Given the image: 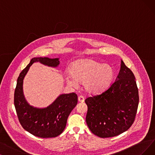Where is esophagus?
Segmentation results:
<instances>
[{
	"mask_svg": "<svg viewBox=\"0 0 155 155\" xmlns=\"http://www.w3.org/2000/svg\"><path fill=\"white\" fill-rule=\"evenodd\" d=\"M78 101L79 102H84V98L83 97V96H79L78 97Z\"/></svg>",
	"mask_w": 155,
	"mask_h": 155,
	"instance_id": "esophagus-1",
	"label": "esophagus"
}]
</instances>
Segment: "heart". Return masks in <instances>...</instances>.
Instances as JSON below:
<instances>
[{"label":"heart","instance_id":"heart-1","mask_svg":"<svg viewBox=\"0 0 155 155\" xmlns=\"http://www.w3.org/2000/svg\"><path fill=\"white\" fill-rule=\"evenodd\" d=\"M70 74L65 75L67 83L72 87L83 84L84 90L89 94H97L113 83L115 77L114 67L91 58L79 59L71 64Z\"/></svg>","mask_w":155,"mask_h":155}]
</instances>
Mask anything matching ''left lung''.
<instances>
[{"label": "left lung", "mask_w": 155, "mask_h": 155, "mask_svg": "<svg viewBox=\"0 0 155 155\" xmlns=\"http://www.w3.org/2000/svg\"><path fill=\"white\" fill-rule=\"evenodd\" d=\"M139 100L135 76L121 60L120 72L114 83L101 95L85 100L88 106L86 124L98 137L118 135L133 124Z\"/></svg>", "instance_id": "8db88e82"}]
</instances>
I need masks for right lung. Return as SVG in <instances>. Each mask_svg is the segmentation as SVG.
Returning <instances> with one entry per match:
<instances>
[{"label": "right lung", "mask_w": 155, "mask_h": 155, "mask_svg": "<svg viewBox=\"0 0 155 155\" xmlns=\"http://www.w3.org/2000/svg\"><path fill=\"white\" fill-rule=\"evenodd\" d=\"M37 62L57 67L60 60L58 58L35 57L21 72L17 79L14 96L16 114L22 127L31 134L41 138L55 137L64 130L68 116L78 104V96L74 93L61 94L45 108L30 106L24 96L23 83L30 67Z\"/></svg>", "instance_id": "add662e5"}]
</instances>
